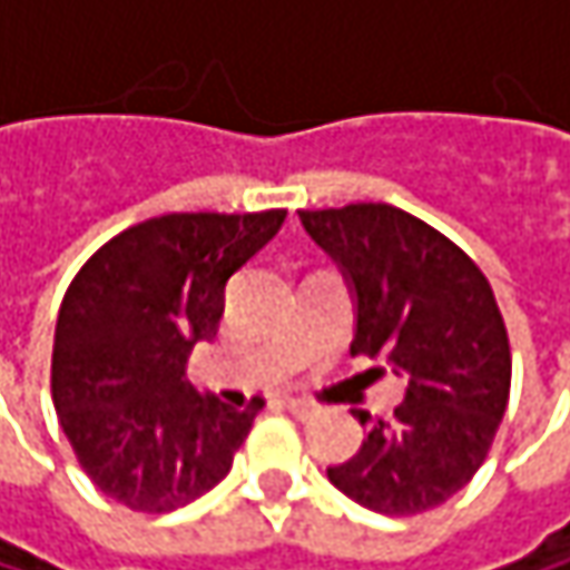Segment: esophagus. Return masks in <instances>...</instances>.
I'll return each instance as SVG.
<instances>
[{
  "label": "esophagus",
  "mask_w": 570,
  "mask_h": 570,
  "mask_svg": "<svg viewBox=\"0 0 570 570\" xmlns=\"http://www.w3.org/2000/svg\"><path fill=\"white\" fill-rule=\"evenodd\" d=\"M284 409L286 412H293L296 419H309V415H316L320 409L313 405V402H306V399H284Z\"/></svg>",
  "instance_id": "obj_1"
}]
</instances>
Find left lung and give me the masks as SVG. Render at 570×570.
<instances>
[{
    "label": "left lung",
    "instance_id": "8db88e82",
    "mask_svg": "<svg viewBox=\"0 0 570 570\" xmlns=\"http://www.w3.org/2000/svg\"><path fill=\"white\" fill-rule=\"evenodd\" d=\"M299 224L350 286V353L405 376L393 422L353 409L366 439L326 475L370 512H429L472 482L509 405L512 353L495 293L449 237L393 204L299 210Z\"/></svg>",
    "mask_w": 570,
    "mask_h": 570
}]
</instances>
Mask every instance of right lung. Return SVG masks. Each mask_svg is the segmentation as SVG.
Masks as SVG:
<instances>
[{
    "label": "right lung",
    "mask_w": 570,
    "mask_h": 570,
    "mask_svg": "<svg viewBox=\"0 0 570 570\" xmlns=\"http://www.w3.org/2000/svg\"><path fill=\"white\" fill-rule=\"evenodd\" d=\"M286 210L165 214L111 237L71 281L56 323L52 402L98 492L161 514L210 492L254 415L197 393L187 356L217 333L230 277Z\"/></svg>",
    "instance_id": "add662e5"
}]
</instances>
